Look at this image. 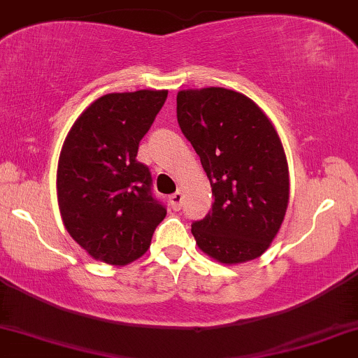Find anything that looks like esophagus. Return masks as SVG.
Instances as JSON below:
<instances>
[{
    "label": "esophagus",
    "mask_w": 358,
    "mask_h": 358,
    "mask_svg": "<svg viewBox=\"0 0 358 358\" xmlns=\"http://www.w3.org/2000/svg\"><path fill=\"white\" fill-rule=\"evenodd\" d=\"M170 202H171V207L175 208V210H180L183 205V193L182 192H175L173 195L170 196Z\"/></svg>",
    "instance_id": "1"
}]
</instances>
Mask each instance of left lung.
I'll use <instances>...</instances> for the list:
<instances>
[{
  "mask_svg": "<svg viewBox=\"0 0 358 358\" xmlns=\"http://www.w3.org/2000/svg\"><path fill=\"white\" fill-rule=\"evenodd\" d=\"M176 117L212 187V210L192 224L196 244L224 264L259 257L276 237L289 200L276 129L249 97L224 87L178 92Z\"/></svg>",
  "mask_w": 358,
  "mask_h": 358,
  "instance_id": "1",
  "label": "left lung"
}]
</instances>
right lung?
<instances>
[{
	"label": "right lung",
	"instance_id": "1",
	"mask_svg": "<svg viewBox=\"0 0 358 358\" xmlns=\"http://www.w3.org/2000/svg\"><path fill=\"white\" fill-rule=\"evenodd\" d=\"M166 96L168 90L106 94L80 114L62 146V220L82 249L108 264L141 257L166 217L150 168L136 159Z\"/></svg>",
	"mask_w": 358,
	"mask_h": 358
}]
</instances>
